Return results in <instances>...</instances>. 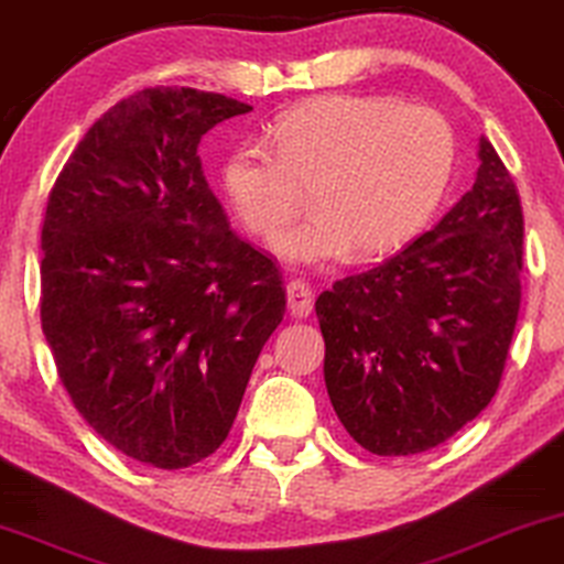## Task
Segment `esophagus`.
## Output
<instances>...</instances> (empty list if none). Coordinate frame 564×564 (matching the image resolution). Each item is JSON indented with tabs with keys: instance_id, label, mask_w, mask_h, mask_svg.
Wrapping results in <instances>:
<instances>
[{
	"instance_id": "34e87169",
	"label": "esophagus",
	"mask_w": 564,
	"mask_h": 564,
	"mask_svg": "<svg viewBox=\"0 0 564 564\" xmlns=\"http://www.w3.org/2000/svg\"><path fill=\"white\" fill-rule=\"evenodd\" d=\"M286 296H289V312L294 314V317H310L314 306V291L310 289V283L294 278V281H289Z\"/></svg>"
}]
</instances>
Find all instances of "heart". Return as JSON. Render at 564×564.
<instances>
[{
	"mask_svg": "<svg viewBox=\"0 0 564 564\" xmlns=\"http://www.w3.org/2000/svg\"><path fill=\"white\" fill-rule=\"evenodd\" d=\"M265 141H242L221 164V191L239 224L275 237L299 265L400 250L431 219L454 170L456 141L441 112L369 95H319L281 112Z\"/></svg>",
	"mask_w": 564,
	"mask_h": 564,
	"instance_id": "obj_1",
	"label": "heart"
}]
</instances>
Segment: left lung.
<instances>
[{
    "label": "left lung",
    "mask_w": 564,
    "mask_h": 564,
    "mask_svg": "<svg viewBox=\"0 0 564 564\" xmlns=\"http://www.w3.org/2000/svg\"><path fill=\"white\" fill-rule=\"evenodd\" d=\"M523 212L490 141L469 193L400 254L317 304L329 402L379 456L444 444L498 392L521 306Z\"/></svg>",
    "instance_id": "1"
}]
</instances>
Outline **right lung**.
Here are the masks:
<instances>
[{
	"mask_svg": "<svg viewBox=\"0 0 564 564\" xmlns=\"http://www.w3.org/2000/svg\"><path fill=\"white\" fill-rule=\"evenodd\" d=\"M252 108L191 87L112 105L51 187L41 325L79 415L156 469L204 462L235 423L286 291L229 229L198 144Z\"/></svg>",
	"mask_w": 564,
	"mask_h": 564,
	"instance_id": "add662e5",
	"label": "right lung"
}]
</instances>
